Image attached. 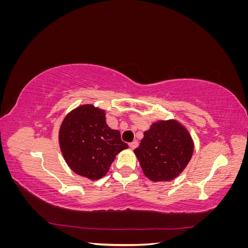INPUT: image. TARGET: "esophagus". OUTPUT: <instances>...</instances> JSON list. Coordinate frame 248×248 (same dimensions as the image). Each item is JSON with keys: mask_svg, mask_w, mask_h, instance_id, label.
<instances>
[{"mask_svg": "<svg viewBox=\"0 0 248 248\" xmlns=\"http://www.w3.org/2000/svg\"><path fill=\"white\" fill-rule=\"evenodd\" d=\"M138 146H139V142L137 140L136 141H132V142H130V144H129V147L131 149H136V148H138Z\"/></svg>", "mask_w": 248, "mask_h": 248, "instance_id": "esophagus-1", "label": "esophagus"}]
</instances>
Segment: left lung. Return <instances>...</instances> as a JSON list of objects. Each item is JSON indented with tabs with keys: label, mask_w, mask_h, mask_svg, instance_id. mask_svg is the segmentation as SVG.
I'll return each mask as SVG.
<instances>
[{
	"label": "left lung",
	"mask_w": 248,
	"mask_h": 248,
	"mask_svg": "<svg viewBox=\"0 0 248 248\" xmlns=\"http://www.w3.org/2000/svg\"><path fill=\"white\" fill-rule=\"evenodd\" d=\"M142 171L152 181H170L181 174L193 153L190 134L175 120L154 123L134 149Z\"/></svg>",
	"instance_id": "8db88e82"
}]
</instances>
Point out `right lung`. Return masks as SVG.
I'll return each instance as SVG.
<instances>
[{
	"instance_id": "right-lung-1",
	"label": "right lung",
	"mask_w": 248,
	"mask_h": 248,
	"mask_svg": "<svg viewBox=\"0 0 248 248\" xmlns=\"http://www.w3.org/2000/svg\"><path fill=\"white\" fill-rule=\"evenodd\" d=\"M59 141L69 168L91 180L106 176L116 155L128 148L120 132L108 126L104 110L93 106L78 107L65 117Z\"/></svg>"
}]
</instances>
